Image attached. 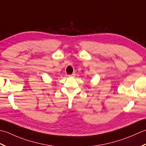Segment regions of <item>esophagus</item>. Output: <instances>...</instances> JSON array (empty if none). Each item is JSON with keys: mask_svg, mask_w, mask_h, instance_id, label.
<instances>
[{"mask_svg": "<svg viewBox=\"0 0 146 146\" xmlns=\"http://www.w3.org/2000/svg\"><path fill=\"white\" fill-rule=\"evenodd\" d=\"M75 76H76V74L74 73V74H70V75H69L68 76H69V77H74Z\"/></svg>", "mask_w": 146, "mask_h": 146, "instance_id": "obj_1", "label": "esophagus"}]
</instances>
